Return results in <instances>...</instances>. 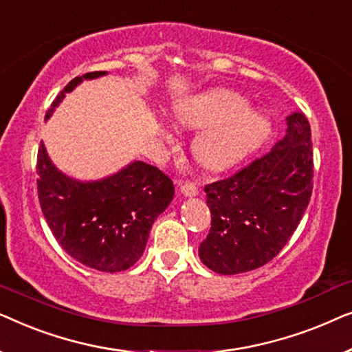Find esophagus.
<instances>
[{"mask_svg": "<svg viewBox=\"0 0 352 352\" xmlns=\"http://www.w3.org/2000/svg\"><path fill=\"white\" fill-rule=\"evenodd\" d=\"M181 192L187 197H195L199 194V186L194 182H184V184H181Z\"/></svg>", "mask_w": 352, "mask_h": 352, "instance_id": "esophagus-1", "label": "esophagus"}]
</instances>
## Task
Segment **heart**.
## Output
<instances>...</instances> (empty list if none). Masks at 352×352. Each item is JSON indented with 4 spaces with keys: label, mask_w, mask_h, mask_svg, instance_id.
I'll return each mask as SVG.
<instances>
[{
    "label": "heart",
    "mask_w": 352,
    "mask_h": 352,
    "mask_svg": "<svg viewBox=\"0 0 352 352\" xmlns=\"http://www.w3.org/2000/svg\"><path fill=\"white\" fill-rule=\"evenodd\" d=\"M175 122L182 128L204 129L192 142L201 165L221 170L258 148L271 131L269 120L250 110L243 96L216 89L175 105Z\"/></svg>",
    "instance_id": "b5f03b06"
}]
</instances>
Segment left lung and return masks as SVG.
<instances>
[{"label": "left lung", "instance_id": "obj_1", "mask_svg": "<svg viewBox=\"0 0 352 352\" xmlns=\"http://www.w3.org/2000/svg\"><path fill=\"white\" fill-rule=\"evenodd\" d=\"M314 176L311 126L295 112L271 152L205 186L211 228L199 256L211 271L232 276L276 258L309 205Z\"/></svg>", "mask_w": 352, "mask_h": 352}]
</instances>
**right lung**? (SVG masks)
Masks as SVG:
<instances>
[{
    "label": "right lung",
    "mask_w": 352,
    "mask_h": 352,
    "mask_svg": "<svg viewBox=\"0 0 352 352\" xmlns=\"http://www.w3.org/2000/svg\"><path fill=\"white\" fill-rule=\"evenodd\" d=\"M102 75L105 72H89L72 80L46 118L81 81ZM36 175L38 199L52 235L72 258L102 272L126 271L142 256L153 221L175 195L170 177L144 162H133L100 181L72 179L52 165L43 142Z\"/></svg>",
    "instance_id": "right-lung-1"
}]
</instances>
